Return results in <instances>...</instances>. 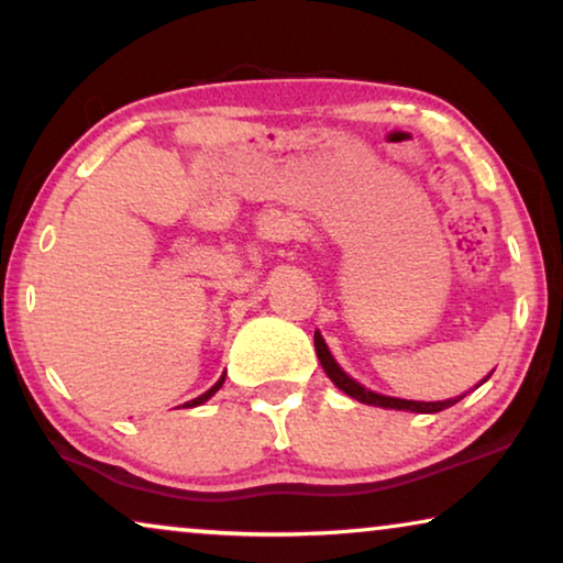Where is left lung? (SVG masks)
I'll use <instances>...</instances> for the list:
<instances>
[{"mask_svg": "<svg viewBox=\"0 0 563 563\" xmlns=\"http://www.w3.org/2000/svg\"><path fill=\"white\" fill-rule=\"evenodd\" d=\"M314 351H318V358L322 368H325V374L330 376V382L335 384L338 389H343L345 395L358 399V402L364 405H374V407H387V410H410V412H441L445 407L456 405L459 399H445V402H412V399H397V397H384V395H376V391L361 387L358 382H353L349 374L343 372L341 366L335 364V358L330 356L325 341H322L320 333H314ZM482 384V382H479Z\"/></svg>", "mask_w": 563, "mask_h": 563, "instance_id": "8db88e82", "label": "left lung"}]
</instances>
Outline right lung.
Returning a JSON list of instances; mask_svg holds the SVG:
<instances>
[{"label":"right lung","instance_id":"1","mask_svg":"<svg viewBox=\"0 0 563 563\" xmlns=\"http://www.w3.org/2000/svg\"><path fill=\"white\" fill-rule=\"evenodd\" d=\"M222 382H225V376H222V379H220L218 384H214V387H212V389H207V391H205V395H199L197 399H191V402H187V405H184V407H197V405H202V402H207V399H210V397L214 395V391H218V389L222 387Z\"/></svg>","mask_w":563,"mask_h":563}]
</instances>
